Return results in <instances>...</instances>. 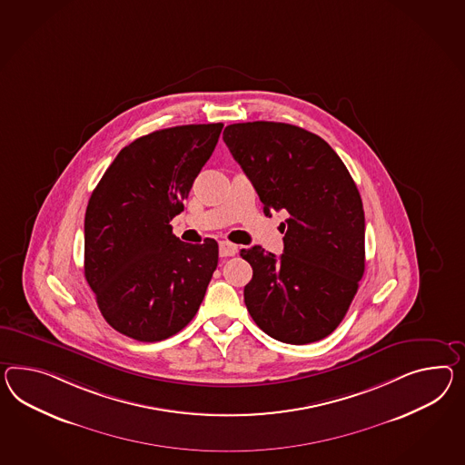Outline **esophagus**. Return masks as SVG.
Listing matches in <instances>:
<instances>
[{
  "label": "esophagus",
  "mask_w": 465,
  "mask_h": 465,
  "mask_svg": "<svg viewBox=\"0 0 465 465\" xmlns=\"http://www.w3.org/2000/svg\"><path fill=\"white\" fill-rule=\"evenodd\" d=\"M236 252H238V246H236V244H232V242H229V241H221V242H219V254H221L223 258L234 256Z\"/></svg>",
  "instance_id": "esophagus-1"
}]
</instances>
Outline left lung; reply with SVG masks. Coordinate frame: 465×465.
Masks as SVG:
<instances>
[{
  "instance_id": "1",
  "label": "left lung",
  "mask_w": 465,
  "mask_h": 465,
  "mask_svg": "<svg viewBox=\"0 0 465 465\" xmlns=\"http://www.w3.org/2000/svg\"><path fill=\"white\" fill-rule=\"evenodd\" d=\"M224 143L264 214L285 211L283 254L241 250L252 278L244 303L262 332L286 344L332 333L364 274V209L342 160L321 136L286 123L229 124Z\"/></svg>"
}]
</instances>
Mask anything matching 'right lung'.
I'll list each match as a JSON object with an SVG mask.
<instances>
[{
    "mask_svg": "<svg viewBox=\"0 0 465 465\" xmlns=\"http://www.w3.org/2000/svg\"><path fill=\"white\" fill-rule=\"evenodd\" d=\"M223 123L158 130L124 146L84 221V274L107 323L134 341L180 332L203 303L219 246L182 242L170 221L214 152Z\"/></svg>",
    "mask_w": 465,
    "mask_h": 465,
    "instance_id": "obj_1",
    "label": "right lung"
}]
</instances>
